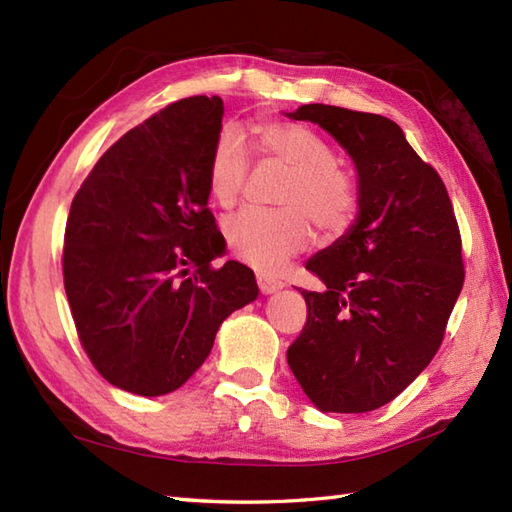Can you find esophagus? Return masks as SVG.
Returning a JSON list of instances; mask_svg holds the SVG:
<instances>
[{
	"label": "esophagus",
	"mask_w": 512,
	"mask_h": 512,
	"mask_svg": "<svg viewBox=\"0 0 512 512\" xmlns=\"http://www.w3.org/2000/svg\"><path fill=\"white\" fill-rule=\"evenodd\" d=\"M257 286H259V290H262V295H273V292L284 288L281 281H277L275 277H270L266 273H257Z\"/></svg>",
	"instance_id": "esophagus-1"
}]
</instances>
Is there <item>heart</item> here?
Instances as JSON below:
<instances>
[{"mask_svg":"<svg viewBox=\"0 0 512 512\" xmlns=\"http://www.w3.org/2000/svg\"><path fill=\"white\" fill-rule=\"evenodd\" d=\"M257 154L290 169L281 184V209H244L224 222V237L233 253L257 270H279L308 246L310 220L325 233H341L356 215V187L336 167L334 149L312 129L292 123H266L257 129ZM248 149L235 129L215 138L209 160V191L228 209L248 180Z\"/></svg>","mask_w":512,"mask_h":512,"instance_id":"obj_1","label":"heart"}]
</instances>
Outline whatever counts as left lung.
I'll return each mask as SVG.
<instances>
[{
	"label": "left lung",
	"mask_w": 512,
	"mask_h": 512,
	"mask_svg": "<svg viewBox=\"0 0 512 512\" xmlns=\"http://www.w3.org/2000/svg\"><path fill=\"white\" fill-rule=\"evenodd\" d=\"M352 158L358 213L306 262L325 292L301 290L308 321L288 365L319 411L387 405L436 356L464 284L462 239L447 187L385 116L301 105Z\"/></svg>",
	"instance_id": "obj_1"
}]
</instances>
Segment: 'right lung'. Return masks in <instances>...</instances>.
Masks as SVG:
<instances>
[{
	"label": "right lung",
	"instance_id": "right-lung-1",
	"mask_svg": "<svg viewBox=\"0 0 512 512\" xmlns=\"http://www.w3.org/2000/svg\"><path fill=\"white\" fill-rule=\"evenodd\" d=\"M220 96L171 103L118 138L74 195L63 284L83 350L136 396H165L198 372L228 314L259 295L209 211Z\"/></svg>",
	"mask_w": 512,
	"mask_h": 512
}]
</instances>
